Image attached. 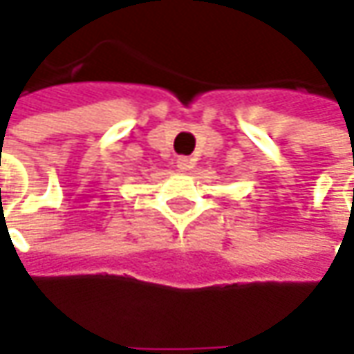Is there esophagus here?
Wrapping results in <instances>:
<instances>
[{"mask_svg":"<svg viewBox=\"0 0 354 354\" xmlns=\"http://www.w3.org/2000/svg\"><path fill=\"white\" fill-rule=\"evenodd\" d=\"M178 168L182 170V172H186V170H192L194 168V158H188V156H180L176 160Z\"/></svg>","mask_w":354,"mask_h":354,"instance_id":"1","label":"esophagus"}]
</instances>
